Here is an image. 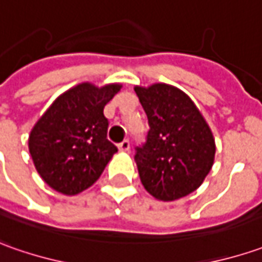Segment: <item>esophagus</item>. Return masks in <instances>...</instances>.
<instances>
[{"instance_id": "obj_1", "label": "esophagus", "mask_w": 262, "mask_h": 262, "mask_svg": "<svg viewBox=\"0 0 262 262\" xmlns=\"http://www.w3.org/2000/svg\"><path fill=\"white\" fill-rule=\"evenodd\" d=\"M130 149V142L129 140H123L122 143H119V150L120 152H129Z\"/></svg>"}]
</instances>
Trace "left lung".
I'll use <instances>...</instances> for the list:
<instances>
[{
	"instance_id": "8db88e82",
	"label": "left lung",
	"mask_w": 262,
	"mask_h": 262,
	"mask_svg": "<svg viewBox=\"0 0 262 262\" xmlns=\"http://www.w3.org/2000/svg\"><path fill=\"white\" fill-rule=\"evenodd\" d=\"M148 116L146 142L135 161L145 190L174 202L197 190L210 172L216 145L212 130L188 95L168 84L135 86Z\"/></svg>"
}]
</instances>
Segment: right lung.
Instances as JSON below:
<instances>
[{"instance_id": "obj_1", "label": "right lung", "mask_w": 262, "mask_h": 262, "mask_svg": "<svg viewBox=\"0 0 262 262\" xmlns=\"http://www.w3.org/2000/svg\"><path fill=\"white\" fill-rule=\"evenodd\" d=\"M120 84L101 88L82 82L59 95L29 136L34 167L46 184L75 195L94 184L117 148L107 139L104 105Z\"/></svg>"}]
</instances>
